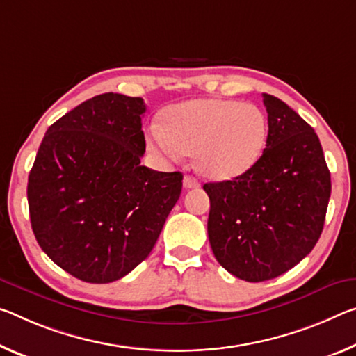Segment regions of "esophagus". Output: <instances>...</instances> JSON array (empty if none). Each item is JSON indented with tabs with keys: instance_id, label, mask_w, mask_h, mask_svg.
I'll return each instance as SVG.
<instances>
[{
	"instance_id": "esophagus-1",
	"label": "esophagus",
	"mask_w": 356,
	"mask_h": 356,
	"mask_svg": "<svg viewBox=\"0 0 356 356\" xmlns=\"http://www.w3.org/2000/svg\"><path fill=\"white\" fill-rule=\"evenodd\" d=\"M184 187H185V188H198V187H200V182H198V180H196L195 177L185 176V177H184Z\"/></svg>"
}]
</instances>
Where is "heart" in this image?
<instances>
[{"mask_svg":"<svg viewBox=\"0 0 356 356\" xmlns=\"http://www.w3.org/2000/svg\"><path fill=\"white\" fill-rule=\"evenodd\" d=\"M163 127L150 128V150L169 160L193 154L196 169L212 180H229L250 171L268 143L264 112L234 99L177 104L166 111Z\"/></svg>","mask_w":356,"mask_h":356,"instance_id":"1","label":"heart"}]
</instances>
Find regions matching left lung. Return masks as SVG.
I'll return each mask as SVG.
<instances>
[{"instance_id": "8db88e82", "label": "left lung", "mask_w": 356, "mask_h": 356, "mask_svg": "<svg viewBox=\"0 0 356 356\" xmlns=\"http://www.w3.org/2000/svg\"><path fill=\"white\" fill-rule=\"evenodd\" d=\"M268 143L250 171L204 184L207 234L217 261L245 282L296 266L323 231L331 176L314 128L284 101L263 93Z\"/></svg>"}]
</instances>
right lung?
<instances>
[{"mask_svg": "<svg viewBox=\"0 0 356 356\" xmlns=\"http://www.w3.org/2000/svg\"><path fill=\"white\" fill-rule=\"evenodd\" d=\"M143 98L103 93L47 129L28 176L35 238L61 269L109 284L147 258L182 191V172L140 166Z\"/></svg>", "mask_w": 356, "mask_h": 356, "instance_id": "add662e5", "label": "right lung"}]
</instances>
